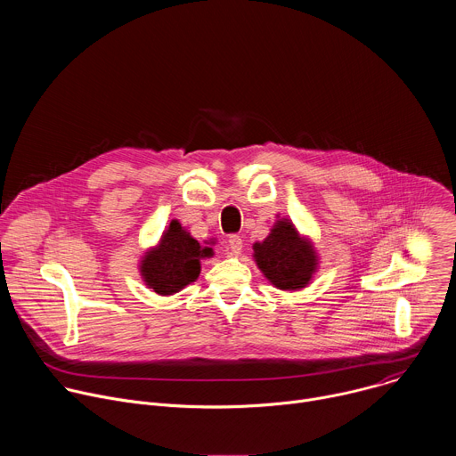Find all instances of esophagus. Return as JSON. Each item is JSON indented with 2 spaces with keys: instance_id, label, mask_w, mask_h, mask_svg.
Instances as JSON below:
<instances>
[{
  "instance_id": "esophagus-1",
  "label": "esophagus",
  "mask_w": 456,
  "mask_h": 456,
  "mask_svg": "<svg viewBox=\"0 0 456 456\" xmlns=\"http://www.w3.org/2000/svg\"><path fill=\"white\" fill-rule=\"evenodd\" d=\"M241 247H243V241H241V238L238 234H231L227 238V248H229L231 254H240Z\"/></svg>"
}]
</instances>
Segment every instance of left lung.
I'll list each match as a JSON object with an SVG mask.
<instances>
[{"label":"left lung","instance_id":"1","mask_svg":"<svg viewBox=\"0 0 456 456\" xmlns=\"http://www.w3.org/2000/svg\"><path fill=\"white\" fill-rule=\"evenodd\" d=\"M254 257L265 278L281 290L306 287L315 271L312 245L299 238L289 220L278 222L262 243H254Z\"/></svg>","mask_w":456,"mask_h":456}]
</instances>
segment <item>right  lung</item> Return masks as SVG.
I'll return each mask as SVG.
<instances>
[{
  "mask_svg": "<svg viewBox=\"0 0 456 456\" xmlns=\"http://www.w3.org/2000/svg\"><path fill=\"white\" fill-rule=\"evenodd\" d=\"M211 254V247H200L197 240L173 220L160 245L144 256L141 273L153 292L169 296L197 280L200 274V257H209Z\"/></svg>",
  "mask_w": 456,
  "mask_h": 456,
  "instance_id": "obj_1",
  "label": "right lung"
}]
</instances>
